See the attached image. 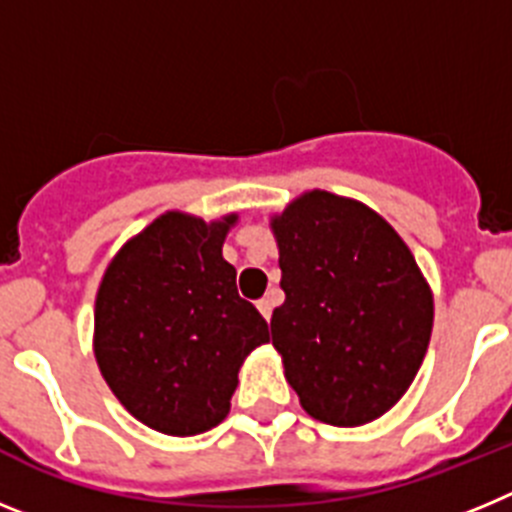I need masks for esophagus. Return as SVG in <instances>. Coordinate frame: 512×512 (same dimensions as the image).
I'll return each instance as SVG.
<instances>
[{
	"instance_id": "1",
	"label": "esophagus",
	"mask_w": 512,
	"mask_h": 512,
	"mask_svg": "<svg viewBox=\"0 0 512 512\" xmlns=\"http://www.w3.org/2000/svg\"><path fill=\"white\" fill-rule=\"evenodd\" d=\"M256 307H259L261 315H264V318L269 320L271 318V310H274V300H271V297H264V300L256 302Z\"/></svg>"
}]
</instances>
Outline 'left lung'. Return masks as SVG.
Segmentation results:
<instances>
[{"label":"left lung","mask_w":512,"mask_h":512,"mask_svg":"<svg viewBox=\"0 0 512 512\" xmlns=\"http://www.w3.org/2000/svg\"><path fill=\"white\" fill-rule=\"evenodd\" d=\"M287 300L271 315L284 377L315 420L364 425L400 400L433 330V295L384 217L312 189L271 217Z\"/></svg>","instance_id":"left-lung-1"}]
</instances>
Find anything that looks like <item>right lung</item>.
I'll list each match as a JSON object with an SVG mask.
<instances>
[{
	"instance_id": "obj_1",
	"label": "right lung",
	"mask_w": 512,
	"mask_h": 512,
	"mask_svg": "<svg viewBox=\"0 0 512 512\" xmlns=\"http://www.w3.org/2000/svg\"><path fill=\"white\" fill-rule=\"evenodd\" d=\"M235 220L166 212L117 251L99 284V372L133 418L166 436L223 423L243 359L269 341L223 259Z\"/></svg>"
}]
</instances>
